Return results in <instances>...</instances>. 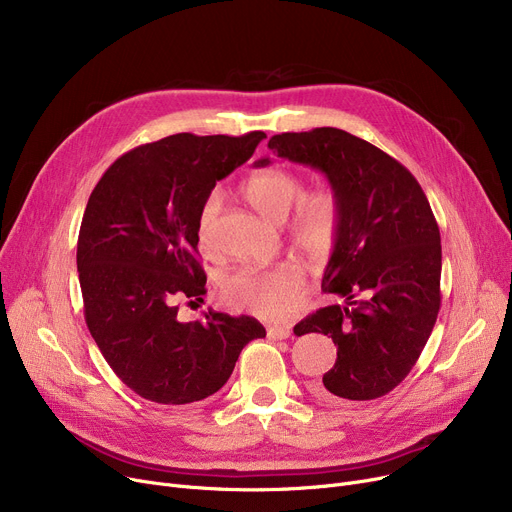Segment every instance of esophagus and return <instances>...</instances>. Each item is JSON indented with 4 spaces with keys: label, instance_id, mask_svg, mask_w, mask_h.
Listing matches in <instances>:
<instances>
[{
    "label": "esophagus",
    "instance_id": "34e87169",
    "mask_svg": "<svg viewBox=\"0 0 512 512\" xmlns=\"http://www.w3.org/2000/svg\"><path fill=\"white\" fill-rule=\"evenodd\" d=\"M290 328L288 326H272V328H267V338L270 340H286V338H290Z\"/></svg>",
    "mask_w": 512,
    "mask_h": 512
}]
</instances>
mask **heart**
Masks as SVG:
<instances>
[{
  "label": "heart",
  "mask_w": 512,
  "mask_h": 512,
  "mask_svg": "<svg viewBox=\"0 0 512 512\" xmlns=\"http://www.w3.org/2000/svg\"><path fill=\"white\" fill-rule=\"evenodd\" d=\"M245 199L274 224H284L292 211L288 228L292 249L309 263H324L338 242L342 207L334 188L321 186L307 193V182L301 174L282 166H274L253 174L242 186ZM222 209V195H207L197 218L199 247L213 255L218 253L215 222ZM305 288V276L297 265H278L272 270L242 267L222 280L220 297L236 311H247L267 319L288 315L299 303Z\"/></svg>",
  "instance_id": "obj_1"
}]
</instances>
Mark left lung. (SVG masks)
<instances>
[{"label":"left lung","mask_w":512,"mask_h":512,"mask_svg":"<svg viewBox=\"0 0 512 512\" xmlns=\"http://www.w3.org/2000/svg\"><path fill=\"white\" fill-rule=\"evenodd\" d=\"M267 147L326 174L342 207L321 288L344 305L294 326L297 336L321 332L338 346L334 367L313 392L330 400L380 398L407 378L440 311L442 245L432 207L405 166L346 130L282 132ZM270 164L261 157L255 168Z\"/></svg>","instance_id":"1"}]
</instances>
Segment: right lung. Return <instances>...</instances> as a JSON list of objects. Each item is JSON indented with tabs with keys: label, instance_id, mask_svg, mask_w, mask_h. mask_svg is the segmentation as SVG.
<instances>
[{
	"label": "right lung",
	"instance_id": "right-lung-1",
	"mask_svg": "<svg viewBox=\"0 0 512 512\" xmlns=\"http://www.w3.org/2000/svg\"><path fill=\"white\" fill-rule=\"evenodd\" d=\"M265 132L172 134L118 157L89 197L76 267L85 319L118 378L159 405L218 392L238 355L265 328L249 315L178 319V299H201L197 218L218 180L255 153Z\"/></svg>",
	"mask_w": 512,
	"mask_h": 512
}]
</instances>
